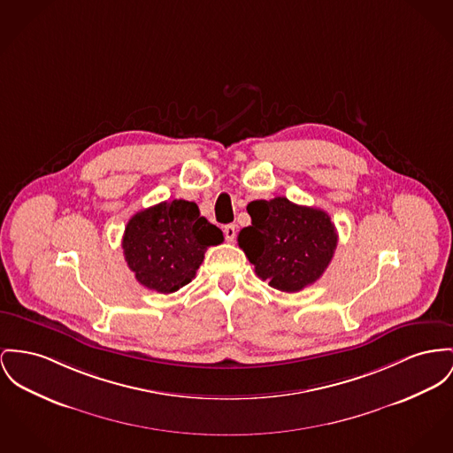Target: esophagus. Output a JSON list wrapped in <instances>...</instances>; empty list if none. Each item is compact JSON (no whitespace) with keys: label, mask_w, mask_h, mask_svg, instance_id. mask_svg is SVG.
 <instances>
[{"label":"esophagus","mask_w":453,"mask_h":453,"mask_svg":"<svg viewBox=\"0 0 453 453\" xmlns=\"http://www.w3.org/2000/svg\"><path fill=\"white\" fill-rule=\"evenodd\" d=\"M223 234H225V239L228 242L235 241V235H237V226L235 225H225L223 226Z\"/></svg>","instance_id":"34e87169"}]
</instances>
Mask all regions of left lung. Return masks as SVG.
<instances>
[{
  "instance_id": "8db88e82",
  "label": "left lung",
  "mask_w": 453,
  "mask_h": 453,
  "mask_svg": "<svg viewBox=\"0 0 453 453\" xmlns=\"http://www.w3.org/2000/svg\"><path fill=\"white\" fill-rule=\"evenodd\" d=\"M247 212L252 225L242 228L239 245L261 280L281 292H299L319 280L338 242L328 212L287 197L252 201Z\"/></svg>"
}]
</instances>
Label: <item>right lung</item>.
<instances>
[{"instance_id":"right-lung-1","label":"right lung","mask_w":453,"mask_h":453,"mask_svg":"<svg viewBox=\"0 0 453 453\" xmlns=\"http://www.w3.org/2000/svg\"><path fill=\"white\" fill-rule=\"evenodd\" d=\"M223 242V232L201 216L196 203L165 201L135 212L123 234V254L141 285L173 294L192 281L210 245Z\"/></svg>"}]
</instances>
